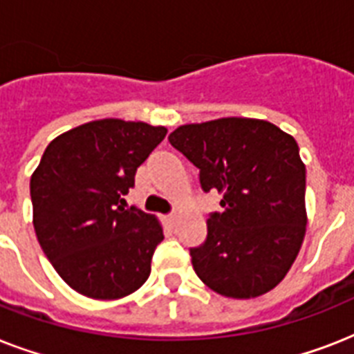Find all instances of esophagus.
Returning <instances> with one entry per match:
<instances>
[{
  "instance_id": "esophagus-1",
  "label": "esophagus",
  "mask_w": 354,
  "mask_h": 354,
  "mask_svg": "<svg viewBox=\"0 0 354 354\" xmlns=\"http://www.w3.org/2000/svg\"><path fill=\"white\" fill-rule=\"evenodd\" d=\"M176 213H171V215H167V222H169V224H174V222H176Z\"/></svg>"
}]
</instances>
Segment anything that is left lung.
Here are the masks:
<instances>
[{"label": "left lung", "instance_id": "obj_1", "mask_svg": "<svg viewBox=\"0 0 354 354\" xmlns=\"http://www.w3.org/2000/svg\"><path fill=\"white\" fill-rule=\"evenodd\" d=\"M169 141L200 169L205 193L224 194V213L191 248L204 285L233 299L263 296L285 279L307 230L305 163L290 133L263 119L182 124Z\"/></svg>", "mask_w": 354, "mask_h": 354}]
</instances>
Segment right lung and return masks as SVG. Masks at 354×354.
Segmentation results:
<instances>
[{
    "label": "right lung",
    "mask_w": 354,
    "mask_h": 354,
    "mask_svg": "<svg viewBox=\"0 0 354 354\" xmlns=\"http://www.w3.org/2000/svg\"><path fill=\"white\" fill-rule=\"evenodd\" d=\"M165 136V127L141 121H90L53 139L32 172L38 242L82 296L119 299L149 279L163 227L154 215L127 209L122 196Z\"/></svg>",
    "instance_id": "right-lung-1"
}]
</instances>
